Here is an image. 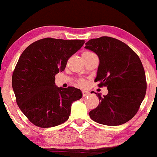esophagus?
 Listing matches in <instances>:
<instances>
[{"instance_id":"esophagus-1","label":"esophagus","mask_w":157,"mask_h":157,"mask_svg":"<svg viewBox=\"0 0 157 157\" xmlns=\"http://www.w3.org/2000/svg\"><path fill=\"white\" fill-rule=\"evenodd\" d=\"M82 97H86L87 95L89 94V91H82Z\"/></svg>"}]
</instances>
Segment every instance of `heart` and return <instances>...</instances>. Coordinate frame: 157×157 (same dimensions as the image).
Returning a JSON list of instances; mask_svg holds the SVG:
<instances>
[{"label": "heart", "instance_id": "obj_1", "mask_svg": "<svg viewBox=\"0 0 157 157\" xmlns=\"http://www.w3.org/2000/svg\"><path fill=\"white\" fill-rule=\"evenodd\" d=\"M91 54H93V53H91V52H85L84 53L82 54V55H91ZM79 83H80L81 86H84L85 82H84V81H80V82H79Z\"/></svg>", "mask_w": 157, "mask_h": 157}]
</instances>
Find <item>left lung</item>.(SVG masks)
Masks as SVG:
<instances>
[{
	"label": "left lung",
	"instance_id": "1",
	"mask_svg": "<svg viewBox=\"0 0 157 157\" xmlns=\"http://www.w3.org/2000/svg\"><path fill=\"white\" fill-rule=\"evenodd\" d=\"M85 48L100 59L97 77L107 95L97 94L100 103L89 112L92 120L105 125H120L137 113L147 89L145 73L139 56L125 43L111 37L91 39Z\"/></svg>",
	"mask_w": 157,
	"mask_h": 157
}]
</instances>
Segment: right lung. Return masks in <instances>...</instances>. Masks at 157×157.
<instances>
[{"instance_id":"right-lung-1","label":"right lung","mask_w":157,"mask_h":157,"mask_svg":"<svg viewBox=\"0 0 157 157\" xmlns=\"http://www.w3.org/2000/svg\"><path fill=\"white\" fill-rule=\"evenodd\" d=\"M85 42L47 37L32 43L21 54L12 75V89L20 109L35 125L50 128L63 123L72 102L82 97L80 89L57 87L55 80Z\"/></svg>"}]
</instances>
